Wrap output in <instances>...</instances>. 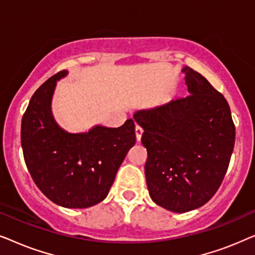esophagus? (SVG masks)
<instances>
[{
    "instance_id": "obj_1",
    "label": "esophagus",
    "mask_w": 255,
    "mask_h": 255,
    "mask_svg": "<svg viewBox=\"0 0 255 255\" xmlns=\"http://www.w3.org/2000/svg\"><path fill=\"white\" fill-rule=\"evenodd\" d=\"M142 132H144V130H142V128L139 127V125H135V138H137L138 141H140Z\"/></svg>"
}]
</instances>
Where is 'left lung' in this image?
Here are the masks:
<instances>
[{
	"mask_svg": "<svg viewBox=\"0 0 255 255\" xmlns=\"http://www.w3.org/2000/svg\"><path fill=\"white\" fill-rule=\"evenodd\" d=\"M189 95L134 114L147 149L146 183L154 203L191 211L221 187L236 139L228 101L204 76L184 67Z\"/></svg>",
	"mask_w": 255,
	"mask_h": 255,
	"instance_id": "8db88e82",
	"label": "left lung"
}]
</instances>
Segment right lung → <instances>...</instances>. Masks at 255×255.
I'll return each instance as SVG.
<instances>
[{
  "label": "right lung",
  "instance_id": "1",
  "mask_svg": "<svg viewBox=\"0 0 255 255\" xmlns=\"http://www.w3.org/2000/svg\"><path fill=\"white\" fill-rule=\"evenodd\" d=\"M61 71L31 97L22 118L20 142L31 177L41 193L64 208L93 207L107 197L120 166L134 145V123L97 125L86 133H68L55 123L51 100Z\"/></svg>",
  "mask_w": 255,
  "mask_h": 255
}]
</instances>
